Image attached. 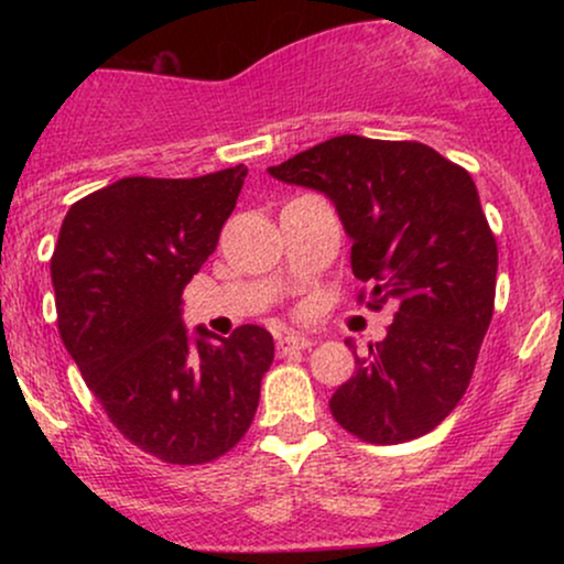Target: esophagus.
Returning a JSON list of instances; mask_svg holds the SVG:
<instances>
[{
    "label": "esophagus",
    "instance_id": "esophagus-1",
    "mask_svg": "<svg viewBox=\"0 0 564 564\" xmlns=\"http://www.w3.org/2000/svg\"><path fill=\"white\" fill-rule=\"evenodd\" d=\"M313 347V339H307V336H300V334H286L278 339V355H286V352H294V349H307Z\"/></svg>",
    "mask_w": 564,
    "mask_h": 564
}]
</instances>
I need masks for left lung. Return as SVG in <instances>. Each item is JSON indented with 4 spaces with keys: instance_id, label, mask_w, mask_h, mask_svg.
<instances>
[{
    "instance_id": "obj_1",
    "label": "left lung",
    "mask_w": 564,
    "mask_h": 564,
    "mask_svg": "<svg viewBox=\"0 0 564 564\" xmlns=\"http://www.w3.org/2000/svg\"><path fill=\"white\" fill-rule=\"evenodd\" d=\"M270 174L334 200L352 273L371 286L358 302H398L384 339L355 352L358 371L328 400L332 416L373 445L432 432L467 392L494 318L498 246L475 180L424 142L360 134L307 148Z\"/></svg>"
}]
</instances>
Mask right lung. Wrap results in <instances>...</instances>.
I'll return each mask as SVG.
<instances>
[{
    "mask_svg": "<svg viewBox=\"0 0 564 564\" xmlns=\"http://www.w3.org/2000/svg\"><path fill=\"white\" fill-rule=\"evenodd\" d=\"M246 166L124 177L76 200L53 251L57 332L116 430L166 464H206L246 435L273 336L187 339L183 291L217 249ZM217 339V336H215Z\"/></svg>",
    "mask_w": 564,
    "mask_h": 564,
    "instance_id": "1",
    "label": "right lung"
}]
</instances>
